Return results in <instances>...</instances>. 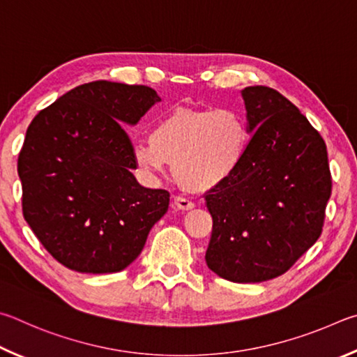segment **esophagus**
<instances>
[{
    "label": "esophagus",
    "instance_id": "obj_1",
    "mask_svg": "<svg viewBox=\"0 0 357 357\" xmlns=\"http://www.w3.org/2000/svg\"><path fill=\"white\" fill-rule=\"evenodd\" d=\"M172 205H174V208L182 210V211H188V210H192V208H195V202H191L190 199H186V197H180V196H175V197H174V202H172Z\"/></svg>",
    "mask_w": 357,
    "mask_h": 357
}]
</instances>
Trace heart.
<instances>
[{
	"mask_svg": "<svg viewBox=\"0 0 357 357\" xmlns=\"http://www.w3.org/2000/svg\"><path fill=\"white\" fill-rule=\"evenodd\" d=\"M251 130L246 117L229 108H177L150 130L149 141L133 147L144 172L158 175L166 162L185 190L211 191L229 182L246 160Z\"/></svg>",
	"mask_w": 357,
	"mask_h": 357,
	"instance_id": "obj_1",
	"label": "heart"
}]
</instances>
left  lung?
Wrapping results in <instances>:
<instances>
[{"label": "left lung", "instance_id": "obj_1", "mask_svg": "<svg viewBox=\"0 0 357 357\" xmlns=\"http://www.w3.org/2000/svg\"><path fill=\"white\" fill-rule=\"evenodd\" d=\"M251 146L240 171L205 195L213 218L205 261L232 282L282 276L320 238L333 191L321 135L282 93L243 89Z\"/></svg>", "mask_w": 357, "mask_h": 357}]
</instances>
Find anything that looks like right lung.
I'll list each match as a JSON object with an SVG mask.
<instances>
[{
	"instance_id": "right-lung-1",
	"label": "right lung",
	"mask_w": 357,
	"mask_h": 357,
	"mask_svg": "<svg viewBox=\"0 0 357 357\" xmlns=\"http://www.w3.org/2000/svg\"><path fill=\"white\" fill-rule=\"evenodd\" d=\"M160 100L149 86L92 81L29 123L18 155L23 216L68 270L122 271L167 211L169 191L144 188L131 172L137 165L122 127Z\"/></svg>"
}]
</instances>
